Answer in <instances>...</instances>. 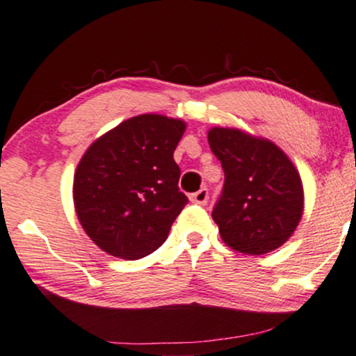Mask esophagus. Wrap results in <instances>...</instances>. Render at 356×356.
I'll use <instances>...</instances> for the list:
<instances>
[{
    "label": "esophagus",
    "mask_w": 356,
    "mask_h": 356,
    "mask_svg": "<svg viewBox=\"0 0 356 356\" xmlns=\"http://www.w3.org/2000/svg\"><path fill=\"white\" fill-rule=\"evenodd\" d=\"M208 199H209V193H208V189H199L197 193H194V194H191V201L194 202V204H199V206H204L206 202H208Z\"/></svg>",
    "instance_id": "esophagus-1"
}]
</instances>
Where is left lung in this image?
I'll return each instance as SVG.
<instances>
[{"label": "left lung", "instance_id": "1", "mask_svg": "<svg viewBox=\"0 0 356 356\" xmlns=\"http://www.w3.org/2000/svg\"><path fill=\"white\" fill-rule=\"evenodd\" d=\"M208 142L225 170L213 220L228 247L265 255L282 247L298 228L302 182L275 143L235 128H211Z\"/></svg>", "mask_w": 356, "mask_h": 356}]
</instances>
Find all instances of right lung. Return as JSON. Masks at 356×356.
I'll return each mask as SVG.
<instances>
[{"label": "right lung", "mask_w": 356, "mask_h": 356, "mask_svg": "<svg viewBox=\"0 0 356 356\" xmlns=\"http://www.w3.org/2000/svg\"><path fill=\"white\" fill-rule=\"evenodd\" d=\"M182 120L140 115L86 150L74 174V206L88 236L120 259L150 255L167 240L187 204L174 150Z\"/></svg>", "instance_id": "right-lung-1"}]
</instances>
